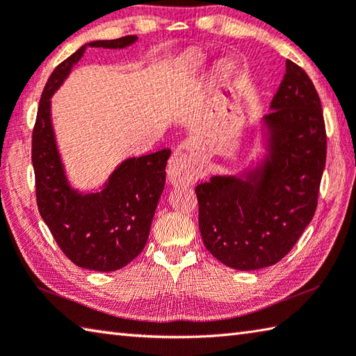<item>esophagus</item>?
<instances>
[{
  "mask_svg": "<svg viewBox=\"0 0 356 356\" xmlns=\"http://www.w3.org/2000/svg\"><path fill=\"white\" fill-rule=\"evenodd\" d=\"M166 174L171 185H193L199 177V171L196 166L191 163L184 151L176 149L171 154V159L166 166Z\"/></svg>",
  "mask_w": 356,
  "mask_h": 356,
  "instance_id": "esophagus-1",
  "label": "esophagus"
}]
</instances>
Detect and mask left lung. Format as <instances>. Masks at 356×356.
Masks as SVG:
<instances>
[{
    "mask_svg": "<svg viewBox=\"0 0 356 356\" xmlns=\"http://www.w3.org/2000/svg\"><path fill=\"white\" fill-rule=\"evenodd\" d=\"M264 117L268 154L245 177L213 176L196 186L199 229L208 252L234 270L280 262L316 211L325 166L321 100L307 72L287 60Z\"/></svg>",
    "mask_w": 356,
    "mask_h": 356,
    "instance_id": "left-lung-1",
    "label": "left lung"
}]
</instances>
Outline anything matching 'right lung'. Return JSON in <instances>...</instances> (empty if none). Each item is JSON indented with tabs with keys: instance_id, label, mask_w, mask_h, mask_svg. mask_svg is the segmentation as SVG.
Wrapping results in <instances>:
<instances>
[{
	"instance_id": "add662e5",
	"label": "right lung",
	"mask_w": 356,
	"mask_h": 356,
	"mask_svg": "<svg viewBox=\"0 0 356 356\" xmlns=\"http://www.w3.org/2000/svg\"><path fill=\"white\" fill-rule=\"evenodd\" d=\"M136 35L90 41L54 69L41 94L32 132L35 193L41 218L61 252L75 266L95 271H115L142 253L160 194L171 151L124 160L99 193L81 194L67 184L55 143L51 97L83 57L86 47L123 49Z\"/></svg>"
}]
</instances>
